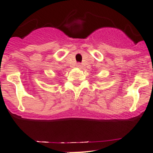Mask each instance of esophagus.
<instances>
[{
  "instance_id": "34e87169",
  "label": "esophagus",
  "mask_w": 153,
  "mask_h": 153,
  "mask_svg": "<svg viewBox=\"0 0 153 153\" xmlns=\"http://www.w3.org/2000/svg\"><path fill=\"white\" fill-rule=\"evenodd\" d=\"M77 67H78V68H81V67H82V65L80 64V63H78V64H77Z\"/></svg>"
}]
</instances>
